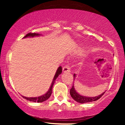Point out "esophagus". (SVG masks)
Segmentation results:
<instances>
[{"mask_svg": "<svg viewBox=\"0 0 125 125\" xmlns=\"http://www.w3.org/2000/svg\"><path fill=\"white\" fill-rule=\"evenodd\" d=\"M63 72L64 73H70L71 72V71H70V67L69 66H64L63 67Z\"/></svg>", "mask_w": 125, "mask_h": 125, "instance_id": "1", "label": "esophagus"}]
</instances>
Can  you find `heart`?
Masks as SVG:
<instances>
[{
  "instance_id": "1",
  "label": "heart",
  "mask_w": 125,
  "mask_h": 125,
  "mask_svg": "<svg viewBox=\"0 0 125 125\" xmlns=\"http://www.w3.org/2000/svg\"><path fill=\"white\" fill-rule=\"evenodd\" d=\"M83 52V50L80 49L79 51L77 52V54H81V53Z\"/></svg>"
}]
</instances>
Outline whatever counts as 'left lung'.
I'll return each instance as SVG.
<instances>
[{
	"mask_svg": "<svg viewBox=\"0 0 125 125\" xmlns=\"http://www.w3.org/2000/svg\"><path fill=\"white\" fill-rule=\"evenodd\" d=\"M76 75L75 74H73L74 77V81L76 79ZM105 92L104 93H102V94H99V95L95 97H89V96H82L81 94H79L76 91L75 88H74V84H73V86L71 88V90H70V94L73 99L75 100L77 102L80 103V104H85V103H88V102H92L96 101V100H98L99 99H100V97L104 95Z\"/></svg>",
	"mask_w": 125,
	"mask_h": 125,
	"instance_id": "8db88e82",
	"label": "left lung"
}]
</instances>
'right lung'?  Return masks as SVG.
<instances>
[{
  "label": "right lung",
  "instance_id": "add662e5",
  "mask_svg": "<svg viewBox=\"0 0 125 125\" xmlns=\"http://www.w3.org/2000/svg\"><path fill=\"white\" fill-rule=\"evenodd\" d=\"M39 36H41V34L36 33H29L27 34V35H26L23 38H31H31H33V37ZM62 69L61 66H59L58 67V69H57L56 72V73L54 76L52 82L51 86H50L49 89L48 91L45 94H43V95H42V96H39V97H27L23 96H22V97H23V98L26 99V100H29V101H31V102H38V103L43 102L48 100V99L50 97V96H51L52 92V87L54 83V82H55L56 79L58 78V77L59 76V74H61L62 73Z\"/></svg>",
  "mask_w": 125,
  "mask_h": 125
}]
</instances>
